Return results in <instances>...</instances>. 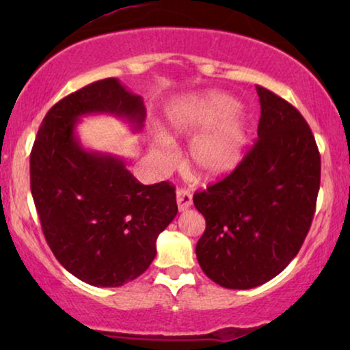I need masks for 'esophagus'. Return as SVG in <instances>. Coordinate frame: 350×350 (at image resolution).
Wrapping results in <instances>:
<instances>
[{
	"instance_id": "obj_1",
	"label": "esophagus",
	"mask_w": 350,
	"mask_h": 350,
	"mask_svg": "<svg viewBox=\"0 0 350 350\" xmlns=\"http://www.w3.org/2000/svg\"><path fill=\"white\" fill-rule=\"evenodd\" d=\"M176 204H178L180 212H185V210H188L191 207V204H193V194H191L188 189L178 188L176 189Z\"/></svg>"
}]
</instances>
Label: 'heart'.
I'll list each match as a JSON object with an SVG mask.
<instances>
[{"label": "heart", "instance_id": "obj_1", "mask_svg": "<svg viewBox=\"0 0 350 350\" xmlns=\"http://www.w3.org/2000/svg\"><path fill=\"white\" fill-rule=\"evenodd\" d=\"M239 103L223 94H208L176 109L172 129L176 135L194 137L189 165L204 180H219L242 161L247 146V124L236 116Z\"/></svg>", "mask_w": 350, "mask_h": 350}]
</instances>
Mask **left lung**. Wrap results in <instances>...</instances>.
<instances>
[{
    "mask_svg": "<svg viewBox=\"0 0 350 350\" xmlns=\"http://www.w3.org/2000/svg\"><path fill=\"white\" fill-rule=\"evenodd\" d=\"M258 140L228 176L194 194L205 218L196 255L205 275L232 290L266 284L298 255L315 213L320 152L293 105L256 85Z\"/></svg>",
    "mask_w": 350,
    "mask_h": 350,
    "instance_id": "left-lung-1",
    "label": "left lung"
}]
</instances>
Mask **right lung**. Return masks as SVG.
Masks as SVG:
<instances>
[{"mask_svg": "<svg viewBox=\"0 0 350 350\" xmlns=\"http://www.w3.org/2000/svg\"><path fill=\"white\" fill-rule=\"evenodd\" d=\"M109 113L142 129L140 95L116 78L57 102L38 131L30 186L47 245L66 271L94 286H121L156 256V239L178 213L169 181L142 185L119 157L88 151L75 135L81 116Z\"/></svg>", "mask_w": 350, "mask_h": 350, "instance_id": "right-lung-1", "label": "right lung"}]
</instances>
